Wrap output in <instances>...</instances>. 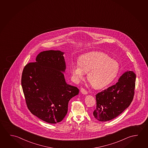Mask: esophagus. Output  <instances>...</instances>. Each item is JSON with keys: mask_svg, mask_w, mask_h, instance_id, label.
<instances>
[{"mask_svg": "<svg viewBox=\"0 0 148 148\" xmlns=\"http://www.w3.org/2000/svg\"><path fill=\"white\" fill-rule=\"evenodd\" d=\"M80 92H81V93H82V95H86L88 94L87 91L86 90L84 89V88H81V89H80Z\"/></svg>", "mask_w": 148, "mask_h": 148, "instance_id": "1", "label": "esophagus"}]
</instances>
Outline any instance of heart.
Segmentation results:
<instances>
[{
    "label": "heart",
    "mask_w": 148,
    "mask_h": 148,
    "mask_svg": "<svg viewBox=\"0 0 148 148\" xmlns=\"http://www.w3.org/2000/svg\"><path fill=\"white\" fill-rule=\"evenodd\" d=\"M118 62L108 55L91 51L80 56L78 63L72 66L71 72L75 82H79L88 73V80L96 89L104 87L114 80L119 73Z\"/></svg>",
    "instance_id": "heart-1"
}]
</instances>
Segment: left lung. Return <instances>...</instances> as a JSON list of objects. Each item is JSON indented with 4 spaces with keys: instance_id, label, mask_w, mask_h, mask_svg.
I'll use <instances>...</instances> for the list:
<instances>
[{
    "instance_id": "left-lung-1",
    "label": "left lung",
    "mask_w": 148,
    "mask_h": 148,
    "mask_svg": "<svg viewBox=\"0 0 148 148\" xmlns=\"http://www.w3.org/2000/svg\"><path fill=\"white\" fill-rule=\"evenodd\" d=\"M136 75L127 71L114 85L95 95L97 108L93 115L95 119L106 122L116 118L128 108L133 99Z\"/></svg>"
}]
</instances>
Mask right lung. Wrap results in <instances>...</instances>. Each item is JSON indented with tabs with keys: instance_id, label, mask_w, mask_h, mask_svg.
<instances>
[{
	"instance_id": "1",
	"label": "right lung",
	"mask_w": 148,
	"mask_h": 148,
	"mask_svg": "<svg viewBox=\"0 0 148 148\" xmlns=\"http://www.w3.org/2000/svg\"><path fill=\"white\" fill-rule=\"evenodd\" d=\"M64 53L42 51L34 62L25 66L22 73V88L28 109L49 123L62 121L68 112L69 101L79 93L77 88L66 82Z\"/></svg>"
}]
</instances>
